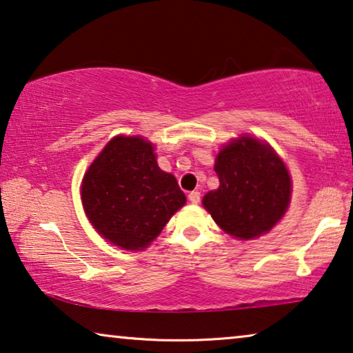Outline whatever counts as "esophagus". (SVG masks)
I'll return each mask as SVG.
<instances>
[{
  "instance_id": "1",
  "label": "esophagus",
  "mask_w": 353,
  "mask_h": 353,
  "mask_svg": "<svg viewBox=\"0 0 353 353\" xmlns=\"http://www.w3.org/2000/svg\"><path fill=\"white\" fill-rule=\"evenodd\" d=\"M188 199H189V201H191L192 203H199V202H201V192H199V191L189 192Z\"/></svg>"
}]
</instances>
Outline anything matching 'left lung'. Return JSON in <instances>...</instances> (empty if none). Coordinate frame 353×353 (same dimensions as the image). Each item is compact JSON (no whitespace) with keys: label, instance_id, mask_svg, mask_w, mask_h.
Masks as SVG:
<instances>
[{"label":"left lung","instance_id":"8db88e82","mask_svg":"<svg viewBox=\"0 0 353 353\" xmlns=\"http://www.w3.org/2000/svg\"><path fill=\"white\" fill-rule=\"evenodd\" d=\"M219 188L205 194L203 207L224 232L248 240L270 231L287 212L291 180L270 146L240 137L214 162Z\"/></svg>","mask_w":353,"mask_h":353}]
</instances>
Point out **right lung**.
<instances>
[{"instance_id": "add662e5", "label": "right lung", "mask_w": 353, "mask_h": 353, "mask_svg": "<svg viewBox=\"0 0 353 353\" xmlns=\"http://www.w3.org/2000/svg\"><path fill=\"white\" fill-rule=\"evenodd\" d=\"M152 145L116 137L84 175L81 196L92 226L124 250H143L159 236L186 196L157 165Z\"/></svg>"}]
</instances>
